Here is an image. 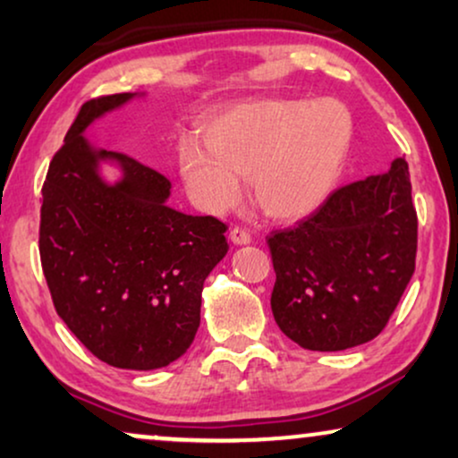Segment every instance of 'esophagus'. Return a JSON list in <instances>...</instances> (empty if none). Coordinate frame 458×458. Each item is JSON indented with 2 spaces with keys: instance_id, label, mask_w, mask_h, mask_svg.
Instances as JSON below:
<instances>
[{
  "instance_id": "34e87169",
  "label": "esophagus",
  "mask_w": 458,
  "mask_h": 458,
  "mask_svg": "<svg viewBox=\"0 0 458 458\" xmlns=\"http://www.w3.org/2000/svg\"><path fill=\"white\" fill-rule=\"evenodd\" d=\"M229 240L233 242L235 246H246V243L252 242V237H250V233H248L246 229L233 227V229H231V233H229Z\"/></svg>"
}]
</instances>
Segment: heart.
I'll use <instances>...</instances> for the list:
<instances>
[{
    "mask_svg": "<svg viewBox=\"0 0 458 458\" xmlns=\"http://www.w3.org/2000/svg\"><path fill=\"white\" fill-rule=\"evenodd\" d=\"M352 137L335 102H262L237 108L206 131L208 151L181 149V174L208 212L231 208L248 179L267 216L296 221L318 208L340 179Z\"/></svg>",
    "mask_w": 458,
    "mask_h": 458,
    "instance_id": "1",
    "label": "heart"
}]
</instances>
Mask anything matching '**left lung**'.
<instances>
[{"mask_svg":"<svg viewBox=\"0 0 458 458\" xmlns=\"http://www.w3.org/2000/svg\"><path fill=\"white\" fill-rule=\"evenodd\" d=\"M277 279L273 317L306 350L377 337L415 273L417 212L404 158L335 190L292 229L267 237Z\"/></svg>","mask_w":458,"mask_h":458,"instance_id":"1","label":"left lung"}]
</instances>
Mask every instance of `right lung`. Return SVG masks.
<instances>
[{"label":"right lung","instance_id":"obj_1","mask_svg":"<svg viewBox=\"0 0 458 458\" xmlns=\"http://www.w3.org/2000/svg\"><path fill=\"white\" fill-rule=\"evenodd\" d=\"M114 93L81 106L43 183L39 254L55 312L99 360L152 371L191 346L204 281L227 254V225L166 204L171 181L121 152L93 148L96 118L133 99ZM123 173L106 184L98 162Z\"/></svg>","mask_w":458,"mask_h":458}]
</instances>
